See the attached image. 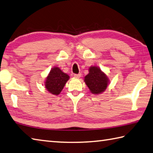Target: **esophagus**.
I'll list each match as a JSON object with an SVG mask.
<instances>
[{
  "mask_svg": "<svg viewBox=\"0 0 153 153\" xmlns=\"http://www.w3.org/2000/svg\"><path fill=\"white\" fill-rule=\"evenodd\" d=\"M81 74H74V76L75 77H76V78H79V77H81Z\"/></svg>",
  "mask_w": 153,
  "mask_h": 153,
  "instance_id": "obj_1",
  "label": "esophagus"
}]
</instances>
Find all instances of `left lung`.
I'll return each mask as SVG.
<instances>
[{
  "mask_svg": "<svg viewBox=\"0 0 153 153\" xmlns=\"http://www.w3.org/2000/svg\"><path fill=\"white\" fill-rule=\"evenodd\" d=\"M84 81L91 92L94 94L103 92L108 84V79L105 74L95 66L89 69V74L85 76Z\"/></svg>",
  "mask_w": 153,
  "mask_h": 153,
  "instance_id": "left-lung-1",
  "label": "left lung"
}]
</instances>
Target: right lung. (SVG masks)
<instances>
[{"label": "right lung", "mask_w": 153, "mask_h": 153, "mask_svg": "<svg viewBox=\"0 0 153 153\" xmlns=\"http://www.w3.org/2000/svg\"><path fill=\"white\" fill-rule=\"evenodd\" d=\"M69 79L68 74L61 70L59 68H53L45 81V88L50 93L54 95H58L63 90L65 84Z\"/></svg>", "instance_id": "add662e5"}]
</instances>
